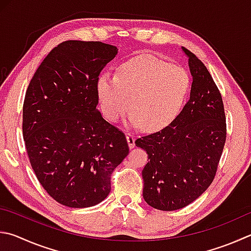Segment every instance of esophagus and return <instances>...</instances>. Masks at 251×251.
Masks as SVG:
<instances>
[{"instance_id": "34e87169", "label": "esophagus", "mask_w": 251, "mask_h": 251, "mask_svg": "<svg viewBox=\"0 0 251 251\" xmlns=\"http://www.w3.org/2000/svg\"><path fill=\"white\" fill-rule=\"evenodd\" d=\"M126 138H127V143H128L129 148H134L135 147V136L131 135V134H127L126 135Z\"/></svg>"}]
</instances>
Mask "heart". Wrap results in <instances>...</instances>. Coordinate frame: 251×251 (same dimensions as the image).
I'll use <instances>...</instances> for the list:
<instances>
[{"mask_svg":"<svg viewBox=\"0 0 251 251\" xmlns=\"http://www.w3.org/2000/svg\"><path fill=\"white\" fill-rule=\"evenodd\" d=\"M189 86V75L183 69L143 53L123 63L117 75L105 72L100 76L98 92L108 122L120 121L129 103L130 124L156 131L179 114Z\"/></svg>","mask_w":251,"mask_h":251,"instance_id":"heart-1","label":"heart"}]
</instances>
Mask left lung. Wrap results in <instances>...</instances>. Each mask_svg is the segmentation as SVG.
<instances>
[{
  "mask_svg": "<svg viewBox=\"0 0 251 251\" xmlns=\"http://www.w3.org/2000/svg\"><path fill=\"white\" fill-rule=\"evenodd\" d=\"M182 49L193 76L190 100L167 127L135 141L149 159L143 169V197L160 211L186 206L211 185L226 141L220 90L204 63Z\"/></svg>",
  "mask_w": 251,
  "mask_h": 251,
  "instance_id": "1",
  "label": "left lung"
}]
</instances>
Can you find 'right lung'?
Masks as SVG:
<instances>
[{"mask_svg": "<svg viewBox=\"0 0 251 251\" xmlns=\"http://www.w3.org/2000/svg\"><path fill=\"white\" fill-rule=\"evenodd\" d=\"M117 51L102 42H63L26 91L23 136L30 166L50 197L68 207L102 202L129 152L124 133L97 108L99 75Z\"/></svg>", "mask_w": 251, "mask_h": 251, "instance_id": "1", "label": "right lung"}]
</instances>
